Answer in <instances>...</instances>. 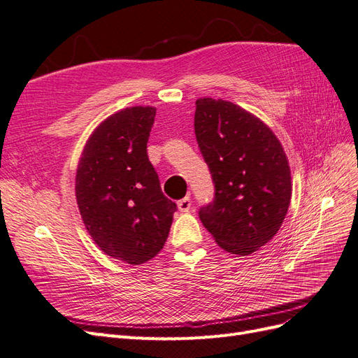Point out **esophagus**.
<instances>
[{
    "label": "esophagus",
    "instance_id": "esophagus-1",
    "mask_svg": "<svg viewBox=\"0 0 358 358\" xmlns=\"http://www.w3.org/2000/svg\"><path fill=\"white\" fill-rule=\"evenodd\" d=\"M191 206H192V203H191L189 197H185V199H182V200L178 201V208H179L180 212H189Z\"/></svg>",
    "mask_w": 358,
    "mask_h": 358
}]
</instances>
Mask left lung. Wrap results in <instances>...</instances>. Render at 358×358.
<instances>
[{"label": "left lung", "mask_w": 358, "mask_h": 358, "mask_svg": "<svg viewBox=\"0 0 358 358\" xmlns=\"http://www.w3.org/2000/svg\"><path fill=\"white\" fill-rule=\"evenodd\" d=\"M194 131L215 187L200 221L227 252L252 254L273 239L288 210L284 149L264 122L224 100L196 101Z\"/></svg>", "instance_id": "8db88e82"}]
</instances>
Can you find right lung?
I'll return each mask as SVG.
<instances>
[{
    "label": "right lung",
    "mask_w": 358,
    "mask_h": 358,
    "mask_svg": "<svg viewBox=\"0 0 358 358\" xmlns=\"http://www.w3.org/2000/svg\"><path fill=\"white\" fill-rule=\"evenodd\" d=\"M155 113V107L136 106L107 117L86 143L76 175L86 230L103 252L128 264L161 251L178 210L148 158Z\"/></svg>",
    "instance_id": "obj_1"
}]
</instances>
